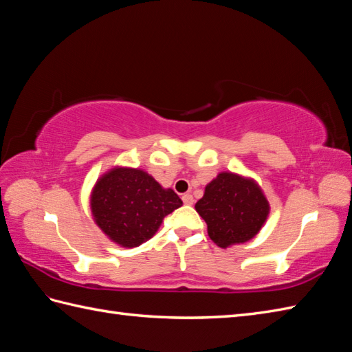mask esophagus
<instances>
[{
  "label": "esophagus",
  "mask_w": 352,
  "mask_h": 352,
  "mask_svg": "<svg viewBox=\"0 0 352 352\" xmlns=\"http://www.w3.org/2000/svg\"><path fill=\"white\" fill-rule=\"evenodd\" d=\"M183 203L186 204V206H192L193 204V201H195V199H193V197L190 195V193H186V195H183Z\"/></svg>",
  "instance_id": "1"
}]
</instances>
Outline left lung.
Listing matches in <instances>:
<instances>
[{
    "label": "left lung",
    "instance_id": "8db88e82",
    "mask_svg": "<svg viewBox=\"0 0 352 352\" xmlns=\"http://www.w3.org/2000/svg\"><path fill=\"white\" fill-rule=\"evenodd\" d=\"M195 210L207 223L208 237L228 248L256 237L271 207L254 178L223 170L206 186Z\"/></svg>",
    "mask_w": 352,
    "mask_h": 352
}]
</instances>
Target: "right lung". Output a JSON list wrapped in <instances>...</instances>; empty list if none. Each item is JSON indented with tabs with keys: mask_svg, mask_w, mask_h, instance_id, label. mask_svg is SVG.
<instances>
[{
	"mask_svg": "<svg viewBox=\"0 0 352 352\" xmlns=\"http://www.w3.org/2000/svg\"><path fill=\"white\" fill-rule=\"evenodd\" d=\"M172 189H164L146 170L115 166L96 180L91 192L94 221L111 242L134 248L149 241L164 216L182 207Z\"/></svg>",
	"mask_w": 352,
	"mask_h": 352,
	"instance_id": "1",
	"label": "right lung"
}]
</instances>
